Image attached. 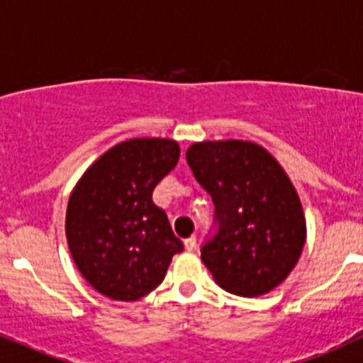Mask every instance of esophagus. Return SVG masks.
<instances>
[{"label":"esophagus","mask_w":363,"mask_h":363,"mask_svg":"<svg viewBox=\"0 0 363 363\" xmlns=\"http://www.w3.org/2000/svg\"><path fill=\"white\" fill-rule=\"evenodd\" d=\"M184 248L188 250V252H193V250L196 248V238H195V235H191V238L184 239Z\"/></svg>","instance_id":"1"}]
</instances>
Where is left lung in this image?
<instances>
[{
	"instance_id": "8db88e82",
	"label": "left lung",
	"mask_w": 363,
	"mask_h": 363,
	"mask_svg": "<svg viewBox=\"0 0 363 363\" xmlns=\"http://www.w3.org/2000/svg\"><path fill=\"white\" fill-rule=\"evenodd\" d=\"M186 160L216 207L218 234L202 246L214 282L245 298L280 286L307 239L301 200L282 164L246 140L196 142Z\"/></svg>"
}]
</instances>
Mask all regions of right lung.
Returning a JSON list of instances; mask_svg holds the SVG:
<instances>
[{
    "instance_id": "obj_1",
    "label": "right lung",
    "mask_w": 363,
    "mask_h": 363,
    "mask_svg": "<svg viewBox=\"0 0 363 363\" xmlns=\"http://www.w3.org/2000/svg\"><path fill=\"white\" fill-rule=\"evenodd\" d=\"M179 143L133 138L84 170L69 196L65 234L77 269L110 300L136 301L163 282L175 253L167 213L152 202L157 182L175 168Z\"/></svg>"
}]
</instances>
